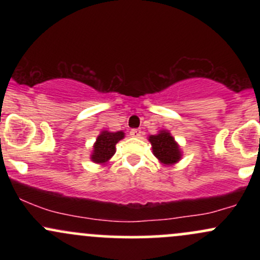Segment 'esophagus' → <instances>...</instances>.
I'll list each match as a JSON object with an SVG mask.
<instances>
[{"label": "esophagus", "mask_w": 260, "mask_h": 260, "mask_svg": "<svg viewBox=\"0 0 260 260\" xmlns=\"http://www.w3.org/2000/svg\"><path fill=\"white\" fill-rule=\"evenodd\" d=\"M142 131H140V129H132V131H131V132H129V134H131V136H132V137H134V138H140V136H142Z\"/></svg>", "instance_id": "esophagus-1"}]
</instances>
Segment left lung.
Instances as JSON below:
<instances>
[{
  "mask_svg": "<svg viewBox=\"0 0 260 260\" xmlns=\"http://www.w3.org/2000/svg\"><path fill=\"white\" fill-rule=\"evenodd\" d=\"M153 149L154 156L164 166H172L182 159V150L171 133L166 129H161L156 134L148 137Z\"/></svg>",
  "mask_w": 260,
  "mask_h": 260,
  "instance_id": "1",
  "label": "left lung"
}]
</instances>
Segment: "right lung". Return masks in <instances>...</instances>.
<instances>
[{
	"label": "right lung",
	"mask_w": 260,
	"mask_h": 260,
	"mask_svg": "<svg viewBox=\"0 0 260 260\" xmlns=\"http://www.w3.org/2000/svg\"><path fill=\"white\" fill-rule=\"evenodd\" d=\"M123 138V131H117V132L101 131L96 140H95L94 145H92L90 160L92 162L99 164V165H105L115 155L116 144Z\"/></svg>",
	"instance_id": "obj_1"
}]
</instances>
